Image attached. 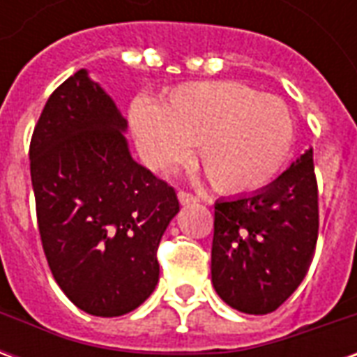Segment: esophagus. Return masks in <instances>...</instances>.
<instances>
[{
  "label": "esophagus",
  "mask_w": 357,
  "mask_h": 357,
  "mask_svg": "<svg viewBox=\"0 0 357 357\" xmlns=\"http://www.w3.org/2000/svg\"><path fill=\"white\" fill-rule=\"evenodd\" d=\"M178 199H179V202L183 204V206H185V204H195V202H199V199H197L195 195L187 193V191H179Z\"/></svg>",
  "instance_id": "esophagus-1"
}]
</instances>
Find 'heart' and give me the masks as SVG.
Here are the masks:
<instances>
[{
	"instance_id": "heart-1",
	"label": "heart",
	"mask_w": 357,
	"mask_h": 357,
	"mask_svg": "<svg viewBox=\"0 0 357 357\" xmlns=\"http://www.w3.org/2000/svg\"><path fill=\"white\" fill-rule=\"evenodd\" d=\"M143 160L153 170L197 156L212 185L252 193L273 181L289 158L292 118L281 99L229 80L174 88L162 105L137 99L130 110Z\"/></svg>"
}]
</instances>
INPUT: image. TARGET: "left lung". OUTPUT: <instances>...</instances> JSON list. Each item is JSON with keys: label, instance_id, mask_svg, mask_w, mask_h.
Masks as SVG:
<instances>
[{"label": "left lung", "instance_id": "left-lung-1", "mask_svg": "<svg viewBox=\"0 0 357 357\" xmlns=\"http://www.w3.org/2000/svg\"><path fill=\"white\" fill-rule=\"evenodd\" d=\"M319 229L314 151L262 191L214 204L212 284L243 314L273 312L298 289Z\"/></svg>", "mask_w": 357, "mask_h": 357}]
</instances>
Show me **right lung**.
Returning <instances> with one entry per match:
<instances>
[{
  "label": "right lung",
  "mask_w": 357,
  "mask_h": 357,
  "mask_svg": "<svg viewBox=\"0 0 357 357\" xmlns=\"http://www.w3.org/2000/svg\"><path fill=\"white\" fill-rule=\"evenodd\" d=\"M128 122L82 68L45 102L30 141L43 252L74 306L132 312L158 283L156 248L179 212L174 187L132 158Z\"/></svg>",
  "instance_id": "right-lung-1"
}]
</instances>
